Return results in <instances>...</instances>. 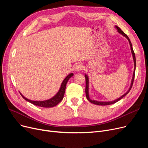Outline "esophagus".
I'll return each instance as SVG.
<instances>
[{
    "instance_id": "1",
    "label": "esophagus",
    "mask_w": 148,
    "mask_h": 148,
    "mask_svg": "<svg viewBox=\"0 0 148 148\" xmlns=\"http://www.w3.org/2000/svg\"><path fill=\"white\" fill-rule=\"evenodd\" d=\"M83 69V65L82 64H77L74 67V71L75 72H79Z\"/></svg>"
}]
</instances>
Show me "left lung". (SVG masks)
<instances>
[{"mask_svg": "<svg viewBox=\"0 0 148 148\" xmlns=\"http://www.w3.org/2000/svg\"><path fill=\"white\" fill-rule=\"evenodd\" d=\"M116 29L118 30V32L121 34L122 35H123V36H125L127 40L129 41L130 43V47H131V53H132V55H133V60H134V72H133V77H132V80H131V85H130V87L129 88V89L127 90V92L125 93V94H124L123 95H122L121 97H120L119 98H118V99H116L114 101H98L96 100H92L90 98L89 95V77L88 76V75L86 74H84L85 76V79H86V89H85V92H86V98L88 99V100L89 101H90L91 103L92 104H94L96 105H99V106H107V105H110V104H113L116 102H118V101H119L120 99H121L123 97H125L127 94H128L130 90H131L132 86H133V82H134V75H135V71H136V56H135V53L134 52V50L133 49V46H132L131 42L130 41V38H128V36L124 33L123 31L117 26H115Z\"/></svg>", "mask_w": 148, "mask_h": 148, "instance_id": "left-lung-1", "label": "left lung"}]
</instances>
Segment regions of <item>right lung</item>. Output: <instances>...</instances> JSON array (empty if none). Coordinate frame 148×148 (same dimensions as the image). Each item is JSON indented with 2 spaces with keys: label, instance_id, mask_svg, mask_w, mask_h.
Masks as SVG:
<instances>
[{
  "label": "right lung",
  "instance_id": "add662e5",
  "mask_svg": "<svg viewBox=\"0 0 148 148\" xmlns=\"http://www.w3.org/2000/svg\"><path fill=\"white\" fill-rule=\"evenodd\" d=\"M73 75H74L73 73H70L66 77V78L63 80V82H62L60 88L57 94L54 97L51 98L50 99L44 100V101H32V100L26 98V97H25L21 94V93H20V94L22 96V97L25 100H26L27 101L32 103L35 106L42 107H46V108L47 107H53L54 106H56L57 104H58L62 100V99H63L64 94H65L66 83H67L68 80L71 78V77H73Z\"/></svg>",
  "mask_w": 148,
  "mask_h": 148
}]
</instances>
